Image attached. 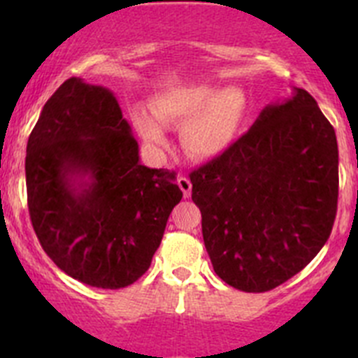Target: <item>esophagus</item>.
I'll use <instances>...</instances> for the list:
<instances>
[{
    "label": "esophagus",
    "instance_id": "obj_1",
    "mask_svg": "<svg viewBox=\"0 0 358 358\" xmlns=\"http://www.w3.org/2000/svg\"><path fill=\"white\" fill-rule=\"evenodd\" d=\"M177 185H179V188H181L182 195H185V197H189V194H192V181H189L188 177L186 176L177 177Z\"/></svg>",
    "mask_w": 358,
    "mask_h": 358
}]
</instances>
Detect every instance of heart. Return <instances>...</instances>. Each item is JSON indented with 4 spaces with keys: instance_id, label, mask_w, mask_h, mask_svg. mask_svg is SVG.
Masks as SVG:
<instances>
[{
    "instance_id": "heart-1",
    "label": "heart",
    "mask_w": 358,
    "mask_h": 358,
    "mask_svg": "<svg viewBox=\"0 0 358 358\" xmlns=\"http://www.w3.org/2000/svg\"><path fill=\"white\" fill-rule=\"evenodd\" d=\"M152 115L134 109V125L152 147L164 145V127H182L181 143L195 159H211L227 150L245 115L242 90L227 85L215 90L208 84L172 87L150 103Z\"/></svg>"
}]
</instances>
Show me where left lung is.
<instances>
[{
  "label": "left lung",
  "mask_w": 358,
  "mask_h": 358,
  "mask_svg": "<svg viewBox=\"0 0 358 358\" xmlns=\"http://www.w3.org/2000/svg\"><path fill=\"white\" fill-rule=\"evenodd\" d=\"M189 181L217 276L267 292L305 268L330 236L339 197L335 131L312 94L294 87Z\"/></svg>",
  "instance_id": "obj_1"
}]
</instances>
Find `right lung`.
I'll return each mask as SVG.
<instances>
[{
  "instance_id": "add662e5",
  "label": "right lung",
  "mask_w": 358,
  "mask_h": 358,
  "mask_svg": "<svg viewBox=\"0 0 358 358\" xmlns=\"http://www.w3.org/2000/svg\"><path fill=\"white\" fill-rule=\"evenodd\" d=\"M24 172L44 252L96 289H123L147 273L182 199L176 173L140 163L115 94L77 77L44 103L28 138Z\"/></svg>"
}]
</instances>
